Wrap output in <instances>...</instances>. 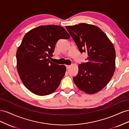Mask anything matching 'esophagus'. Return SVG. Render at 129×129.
<instances>
[{
    "label": "esophagus",
    "instance_id": "1",
    "mask_svg": "<svg viewBox=\"0 0 129 129\" xmlns=\"http://www.w3.org/2000/svg\"><path fill=\"white\" fill-rule=\"evenodd\" d=\"M66 67L67 68V69H69L71 67V65H67V64H66Z\"/></svg>",
    "mask_w": 129,
    "mask_h": 129
}]
</instances>
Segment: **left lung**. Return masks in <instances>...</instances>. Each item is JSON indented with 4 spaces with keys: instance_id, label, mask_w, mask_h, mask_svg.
Here are the masks:
<instances>
[{
    "instance_id": "8db88e82",
    "label": "left lung",
    "mask_w": 129,
    "mask_h": 129,
    "mask_svg": "<svg viewBox=\"0 0 129 129\" xmlns=\"http://www.w3.org/2000/svg\"><path fill=\"white\" fill-rule=\"evenodd\" d=\"M81 53H88V62L79 65L78 75L73 78L77 88L88 94L103 89L115 71L114 46L102 30L82 23L66 26Z\"/></svg>"
}]
</instances>
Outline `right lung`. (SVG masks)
Here are the masks:
<instances>
[{
    "label": "right lung",
    "mask_w": 129,
    "mask_h": 129,
    "mask_svg": "<svg viewBox=\"0 0 129 129\" xmlns=\"http://www.w3.org/2000/svg\"><path fill=\"white\" fill-rule=\"evenodd\" d=\"M70 37L58 25L40 26L25 35L17 51V68L22 82L30 91L46 96L59 86L66 67L50 61L49 57L53 56L56 41Z\"/></svg>",
    "instance_id": "1"
}]
</instances>
